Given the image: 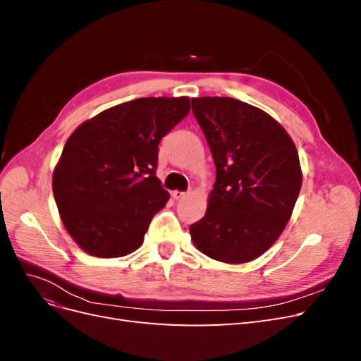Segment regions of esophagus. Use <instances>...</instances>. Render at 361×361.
<instances>
[{"instance_id": "1", "label": "esophagus", "mask_w": 361, "mask_h": 361, "mask_svg": "<svg viewBox=\"0 0 361 361\" xmlns=\"http://www.w3.org/2000/svg\"><path fill=\"white\" fill-rule=\"evenodd\" d=\"M188 192H182V191H173L171 192V195H173V199H176V200H180V199H183L185 195H187Z\"/></svg>"}]
</instances>
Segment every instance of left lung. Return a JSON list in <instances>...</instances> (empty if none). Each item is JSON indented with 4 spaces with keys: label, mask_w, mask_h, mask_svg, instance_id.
<instances>
[{
    "label": "left lung",
    "mask_w": 361,
    "mask_h": 361,
    "mask_svg": "<svg viewBox=\"0 0 361 361\" xmlns=\"http://www.w3.org/2000/svg\"><path fill=\"white\" fill-rule=\"evenodd\" d=\"M192 113L216 169L206 214L190 226L192 243L226 264L255 260L285 231L298 199L297 147L277 120L233 97H194Z\"/></svg>",
    "instance_id": "left-lung-1"
}]
</instances>
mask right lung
I'll list each match as a JSON object with an SVG mask.
<instances>
[{
	"instance_id": "right-lung-1",
	"label": "right lung",
	"mask_w": 361,
	"mask_h": 361,
	"mask_svg": "<svg viewBox=\"0 0 361 361\" xmlns=\"http://www.w3.org/2000/svg\"><path fill=\"white\" fill-rule=\"evenodd\" d=\"M191 110L190 97H140L73 130L52 174L61 221L96 257L135 251L170 194L155 176L158 145Z\"/></svg>"
}]
</instances>
